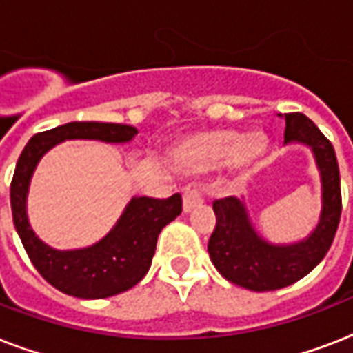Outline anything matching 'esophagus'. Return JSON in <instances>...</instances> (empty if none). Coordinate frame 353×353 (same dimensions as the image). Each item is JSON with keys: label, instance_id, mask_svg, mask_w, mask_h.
Listing matches in <instances>:
<instances>
[{"label": "esophagus", "instance_id": "esophagus-1", "mask_svg": "<svg viewBox=\"0 0 353 353\" xmlns=\"http://www.w3.org/2000/svg\"><path fill=\"white\" fill-rule=\"evenodd\" d=\"M201 203H203V194L199 192V188L185 187V190H183V210L190 212L194 207Z\"/></svg>", "mask_w": 353, "mask_h": 353}]
</instances>
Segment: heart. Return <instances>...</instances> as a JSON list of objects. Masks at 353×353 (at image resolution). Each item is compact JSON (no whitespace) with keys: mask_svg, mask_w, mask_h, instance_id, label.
<instances>
[{"mask_svg":"<svg viewBox=\"0 0 353 353\" xmlns=\"http://www.w3.org/2000/svg\"><path fill=\"white\" fill-rule=\"evenodd\" d=\"M262 135L247 133L240 137L232 130H218L199 135L181 150V157L192 165H218L232 157L236 165H249L263 154Z\"/></svg>","mask_w":353,"mask_h":353,"instance_id":"obj_1","label":"heart"}]
</instances>
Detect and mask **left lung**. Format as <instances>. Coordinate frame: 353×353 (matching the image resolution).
I'll use <instances>...</instances> for the list:
<instances>
[{
    "instance_id": "left-lung-1",
    "label": "left lung",
    "mask_w": 353,
    "mask_h": 353,
    "mask_svg": "<svg viewBox=\"0 0 353 353\" xmlns=\"http://www.w3.org/2000/svg\"><path fill=\"white\" fill-rule=\"evenodd\" d=\"M284 144H306L315 155L323 183V209L317 227L307 238L290 245H274L254 231L240 199L234 196L216 199L210 260L223 279L251 291L280 290L306 276L326 256L341 220V176L334 146L304 113H284Z\"/></svg>"
}]
</instances>
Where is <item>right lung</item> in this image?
I'll return each instance as SVG.
<instances>
[{
    "mask_svg": "<svg viewBox=\"0 0 353 353\" xmlns=\"http://www.w3.org/2000/svg\"><path fill=\"white\" fill-rule=\"evenodd\" d=\"M137 128L113 122H69L36 133L25 144L10 183L14 227L36 271L51 285L79 299H106L143 280L154 258L157 236L181 214V194L166 199L132 198L117 225L95 245L58 251L34 234L27 220V190L38 161L54 144L69 139H95L104 143H128Z\"/></svg>",
    "mask_w": 353,
    "mask_h": 353,
    "instance_id": "right-lung-1",
    "label": "right lung"
}]
</instances>
